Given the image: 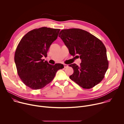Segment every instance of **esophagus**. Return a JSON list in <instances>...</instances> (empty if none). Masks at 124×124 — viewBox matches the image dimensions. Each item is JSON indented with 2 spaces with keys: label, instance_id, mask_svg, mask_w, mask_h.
<instances>
[{
  "label": "esophagus",
  "instance_id": "1",
  "mask_svg": "<svg viewBox=\"0 0 124 124\" xmlns=\"http://www.w3.org/2000/svg\"><path fill=\"white\" fill-rule=\"evenodd\" d=\"M64 68H66L68 67V65L67 64H64Z\"/></svg>",
  "mask_w": 124,
  "mask_h": 124
}]
</instances>
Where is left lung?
<instances>
[{
	"mask_svg": "<svg viewBox=\"0 0 124 124\" xmlns=\"http://www.w3.org/2000/svg\"><path fill=\"white\" fill-rule=\"evenodd\" d=\"M59 37L70 54L74 56L79 55L81 60L79 66L76 64L69 65L74 70L70 78L85 89H90L99 83L108 67L107 49L102 42L90 33L78 28L63 29Z\"/></svg>",
	"mask_w": 124,
	"mask_h": 124,
	"instance_id": "left-lung-1",
	"label": "left lung"
}]
</instances>
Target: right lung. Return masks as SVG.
I'll use <instances>...</instances> for the list:
<instances>
[{
	"mask_svg": "<svg viewBox=\"0 0 124 124\" xmlns=\"http://www.w3.org/2000/svg\"><path fill=\"white\" fill-rule=\"evenodd\" d=\"M60 30L46 27L33 29L24 35L16 47L14 59L17 74L32 89L44 87L54 78L58 70L64 68L62 64L52 65L43 59L47 56Z\"/></svg>",
	"mask_w": 124,
	"mask_h": 124,
	"instance_id": "right-lung-1",
	"label": "right lung"
}]
</instances>
